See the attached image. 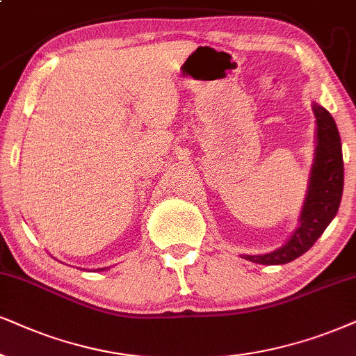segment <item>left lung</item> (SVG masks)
I'll return each instance as SVG.
<instances>
[{
	"label": "left lung",
	"mask_w": 356,
	"mask_h": 356,
	"mask_svg": "<svg viewBox=\"0 0 356 356\" xmlns=\"http://www.w3.org/2000/svg\"><path fill=\"white\" fill-rule=\"evenodd\" d=\"M312 111L316 115V151L298 228L281 248L264 254H241V258L268 266L291 263L312 248L339 211L343 192L340 134L325 108L314 102Z\"/></svg>",
	"instance_id": "1"
}]
</instances>
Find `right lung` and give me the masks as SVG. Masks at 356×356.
Here are the masks:
<instances>
[{
    "label": "right lung",
    "instance_id": "add662e5",
    "mask_svg": "<svg viewBox=\"0 0 356 356\" xmlns=\"http://www.w3.org/2000/svg\"><path fill=\"white\" fill-rule=\"evenodd\" d=\"M105 269H106V268H100V269H97V271H105Z\"/></svg>",
    "mask_w": 356,
    "mask_h": 356
}]
</instances>
